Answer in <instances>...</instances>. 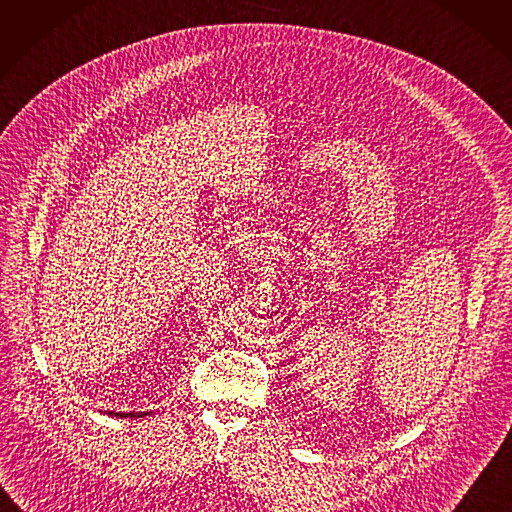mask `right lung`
<instances>
[{
    "instance_id": "obj_1",
    "label": "right lung",
    "mask_w": 512,
    "mask_h": 512,
    "mask_svg": "<svg viewBox=\"0 0 512 512\" xmlns=\"http://www.w3.org/2000/svg\"><path fill=\"white\" fill-rule=\"evenodd\" d=\"M152 412H129V414H121V412H109V416L113 418H144V416H150Z\"/></svg>"
}]
</instances>
